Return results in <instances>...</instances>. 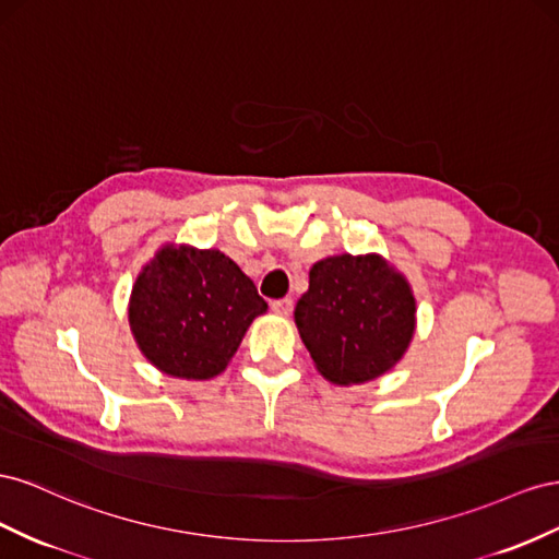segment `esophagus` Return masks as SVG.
<instances>
[{
  "label": "esophagus",
  "instance_id": "obj_1",
  "mask_svg": "<svg viewBox=\"0 0 559 559\" xmlns=\"http://www.w3.org/2000/svg\"><path fill=\"white\" fill-rule=\"evenodd\" d=\"M271 311L274 313H278V316H290L293 313V299H276V301H271Z\"/></svg>",
  "mask_w": 559,
  "mask_h": 559
}]
</instances>
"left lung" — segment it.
<instances>
[{
	"instance_id": "1",
	"label": "left lung",
	"mask_w": 559,
	"mask_h": 559,
	"mask_svg": "<svg viewBox=\"0 0 559 559\" xmlns=\"http://www.w3.org/2000/svg\"><path fill=\"white\" fill-rule=\"evenodd\" d=\"M295 323L316 370L330 384L354 386L401 362L417 330V299L379 252L332 254L311 266Z\"/></svg>"
}]
</instances>
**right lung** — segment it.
I'll return each instance as SVG.
<instances>
[{"label": "right lung", "instance_id": "right-lung-1", "mask_svg": "<svg viewBox=\"0 0 559 559\" xmlns=\"http://www.w3.org/2000/svg\"><path fill=\"white\" fill-rule=\"evenodd\" d=\"M266 301L222 250L166 243L140 269L129 299L133 340L158 372L205 381L227 370Z\"/></svg>", "mask_w": 559, "mask_h": 559}]
</instances>
